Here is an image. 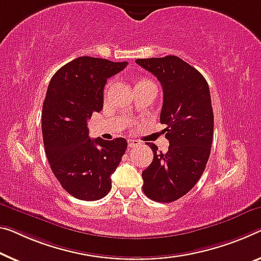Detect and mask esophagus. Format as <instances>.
<instances>
[{"label":"esophagus","mask_w":261,"mask_h":261,"mask_svg":"<svg viewBox=\"0 0 261 261\" xmlns=\"http://www.w3.org/2000/svg\"><path fill=\"white\" fill-rule=\"evenodd\" d=\"M139 144H140V142L138 141V140H134V139L128 140V147H129V148L136 147V146H139Z\"/></svg>","instance_id":"esophagus-1"}]
</instances>
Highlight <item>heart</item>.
Listing matches in <instances>:
<instances>
[{
  "instance_id": "obj_1",
  "label": "heart",
  "mask_w": 261,
  "mask_h": 261,
  "mask_svg": "<svg viewBox=\"0 0 261 261\" xmlns=\"http://www.w3.org/2000/svg\"><path fill=\"white\" fill-rule=\"evenodd\" d=\"M148 80H146V79H139V80H136V84H135V86L136 85H140V84H143V83H147Z\"/></svg>"
}]
</instances>
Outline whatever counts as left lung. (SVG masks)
Wrapping results in <instances>:
<instances>
[{"instance_id":"left-lung-1","label":"left lung","mask_w":261,"mask_h":261,"mask_svg":"<svg viewBox=\"0 0 261 261\" xmlns=\"http://www.w3.org/2000/svg\"><path fill=\"white\" fill-rule=\"evenodd\" d=\"M162 85L160 121L167 125V153L148 146L154 159L142 171L144 195L155 202L170 203L188 194L205 169L214 136V111L205 78L176 56L136 59Z\"/></svg>"}]
</instances>
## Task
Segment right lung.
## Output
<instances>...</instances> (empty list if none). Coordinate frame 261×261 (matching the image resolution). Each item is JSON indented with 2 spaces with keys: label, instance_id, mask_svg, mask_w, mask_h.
Returning <instances> with one entry per match:
<instances>
[{
  "label": "right lung",
  "instance_id": "obj_1",
  "mask_svg": "<svg viewBox=\"0 0 261 261\" xmlns=\"http://www.w3.org/2000/svg\"><path fill=\"white\" fill-rule=\"evenodd\" d=\"M127 64L84 56L61 67L50 80L42 112L44 148L56 178L78 199L105 197L126 151L123 138H89L87 121L102 110L107 79Z\"/></svg>",
  "mask_w": 261,
  "mask_h": 261
}]
</instances>
